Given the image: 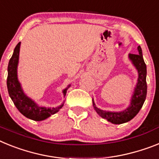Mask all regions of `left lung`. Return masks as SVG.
<instances>
[{"instance_id":"left-lung-1","label":"left lung","mask_w":159,"mask_h":159,"mask_svg":"<svg viewBox=\"0 0 159 159\" xmlns=\"http://www.w3.org/2000/svg\"><path fill=\"white\" fill-rule=\"evenodd\" d=\"M138 50H139V53L137 54H134V53L129 54V59L132 61V62L139 72L138 84L134 89V93L132 97V99H131L130 106L122 112H107V111H104V110H102L96 107L94 102H93V109L95 110V111L102 118H105L114 124L125 123L134 118L139 112L141 108L143 107V103L146 99V93H147L146 66L143 60V52H142L140 45H139L138 47Z\"/></svg>"}]
</instances>
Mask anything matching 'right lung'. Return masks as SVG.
<instances>
[{
  "label": "right lung",
  "mask_w": 159,
  "mask_h": 159,
  "mask_svg": "<svg viewBox=\"0 0 159 159\" xmlns=\"http://www.w3.org/2000/svg\"><path fill=\"white\" fill-rule=\"evenodd\" d=\"M20 42H19L15 47L13 56L11 57L8 66V77H7V88L9 94L17 110L21 113L25 117L34 120V121H42L49 116L55 114L63 106V104L56 108H45L39 107L34 102L29 98L22 91L20 85L17 80L16 75V68L18 64L19 51H20ZM66 90L64 89L63 93L66 96Z\"/></svg>",
  "instance_id": "add662e5"
}]
</instances>
